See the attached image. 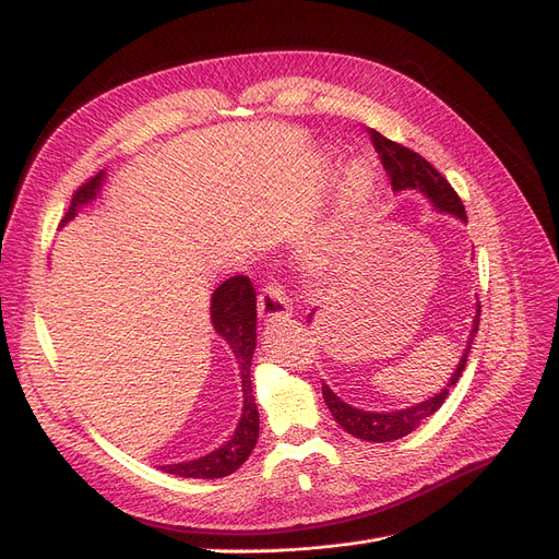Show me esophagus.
Here are the masks:
<instances>
[{"instance_id": "obj_1", "label": "esophagus", "mask_w": 559, "mask_h": 559, "mask_svg": "<svg viewBox=\"0 0 559 559\" xmlns=\"http://www.w3.org/2000/svg\"><path fill=\"white\" fill-rule=\"evenodd\" d=\"M259 317L265 321H286L292 317V302L280 282H267L259 294Z\"/></svg>"}]
</instances>
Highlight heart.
<instances>
[{"instance_id": "obj_1", "label": "heart", "mask_w": 559, "mask_h": 559, "mask_svg": "<svg viewBox=\"0 0 559 559\" xmlns=\"http://www.w3.org/2000/svg\"><path fill=\"white\" fill-rule=\"evenodd\" d=\"M373 183H376V171L369 163L360 160L355 163L348 171H346V181L342 188V222H353L365 213V209L369 206V199L373 192ZM325 259L323 254L314 257Z\"/></svg>"}]
</instances>
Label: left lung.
I'll use <instances>...</instances> for the list:
<instances>
[{
  "instance_id": "obj_1",
  "label": "left lung",
  "mask_w": 559,
  "mask_h": 559,
  "mask_svg": "<svg viewBox=\"0 0 559 559\" xmlns=\"http://www.w3.org/2000/svg\"><path fill=\"white\" fill-rule=\"evenodd\" d=\"M369 138H371L376 153L381 155V163L390 176L392 190H396V192L408 190V188L419 190L431 199L438 211L452 213V215L461 217L463 222L467 219L463 202L459 199L456 190L431 163L424 160L419 153L406 148L404 144L383 138L378 130H369ZM479 311H481V307H477V314H475L473 330H471V340H467V346L461 355V362H459L456 371L452 373L450 383L444 385L438 394L429 396L427 401H421V404H417V406L404 408V411L369 413V411H360V408H353V406L344 404V401L323 383V399H325L332 417L340 421V427L344 431H348L350 436L360 438V440H367V442H392V440H399V438L408 436L411 431H415L419 427V421L431 417L444 404V399H448L450 390L461 378L465 362H467V353H471V344L479 330Z\"/></svg>"
}]
</instances>
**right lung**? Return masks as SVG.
<instances>
[{
    "mask_svg": "<svg viewBox=\"0 0 559 559\" xmlns=\"http://www.w3.org/2000/svg\"><path fill=\"white\" fill-rule=\"evenodd\" d=\"M103 181V171L94 178H88L84 186L78 188V192L71 199L69 213L63 215V222L75 217L78 209L98 194ZM211 321L217 334L227 340L229 348L234 350L238 367H240V383H242V415L236 427V433L227 444H222L219 450L194 459L188 463H174L163 465V471L178 477H192V479H219L236 473L254 450L259 438V411L257 401L252 394V381H250V367L252 355L257 346V294L250 277L236 275L229 277L225 284H219L211 300Z\"/></svg>",
    "mask_w": 559,
    "mask_h": 559,
    "instance_id": "add662e5",
    "label": "right lung"
}]
</instances>
